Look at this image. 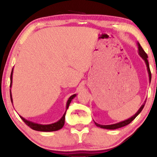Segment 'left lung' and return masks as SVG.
Listing matches in <instances>:
<instances>
[{"label": "left lung", "instance_id": "8db88e82", "mask_svg": "<svg viewBox=\"0 0 157 157\" xmlns=\"http://www.w3.org/2000/svg\"><path fill=\"white\" fill-rule=\"evenodd\" d=\"M137 47H138V53H139V55H140V57H141L143 59V60L145 61V64H146L147 73H148V77H149V82H150V83H151V71H150V68H149L148 61H147V54L145 52V51H144V50H143V48H142V46H140V44H139V43H137ZM145 102H146V100H145V102H144V103L142 104V105H141V107L140 108V109H139L138 111H136V113H135L134 115H133L132 117H131L130 118L127 119V120H123V121H121V122H117V123L111 124V125H100V124H98V123H97L96 122H94L95 125H96L97 126V127L101 128L109 129V130H114V129H117V128H120L124 127V126L128 125L129 123H131V122H132L133 120H134V119L136 118V117L138 116L139 113L141 112L142 110L143 109L144 106H145Z\"/></svg>", "mask_w": 157, "mask_h": 157}]
</instances>
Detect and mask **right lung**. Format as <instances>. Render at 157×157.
Wrapping results in <instances>:
<instances>
[{
    "label": "right lung",
    "mask_w": 157,
    "mask_h": 157,
    "mask_svg": "<svg viewBox=\"0 0 157 157\" xmlns=\"http://www.w3.org/2000/svg\"><path fill=\"white\" fill-rule=\"evenodd\" d=\"M12 75H13V68L12 70V73H11V77H10V88L12 87ZM77 96V94L71 95L69 98L68 99V101L66 102V111L63 115V117H61L60 120H58L57 122H54V123L52 124H48V125H43V124H39V123H36V122L29 121V120H27L25 118H23V117H21V118L22 119V120L27 125L29 126L32 129L35 131H44V132H50V131H58L60 129L62 128L63 127L64 123H65V117H66V111H67L68 106H69L70 103H71V100L75 98V97ZM10 97H11V101H12V103H13V100H12V92H11L10 90Z\"/></svg>",
    "instance_id": "add662e5"
}]
</instances>
